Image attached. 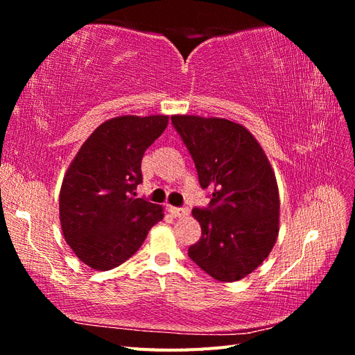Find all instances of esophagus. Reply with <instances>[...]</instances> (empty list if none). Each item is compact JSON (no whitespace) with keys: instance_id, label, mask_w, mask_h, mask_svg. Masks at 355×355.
Returning a JSON list of instances; mask_svg holds the SVG:
<instances>
[{"instance_id":"1","label":"esophagus","mask_w":355,"mask_h":355,"mask_svg":"<svg viewBox=\"0 0 355 355\" xmlns=\"http://www.w3.org/2000/svg\"><path fill=\"white\" fill-rule=\"evenodd\" d=\"M169 212L173 215V216H186V215H189V209L187 207H173V206H171L169 207Z\"/></svg>"}]
</instances>
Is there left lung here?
Listing matches in <instances>:
<instances>
[{"mask_svg": "<svg viewBox=\"0 0 355 355\" xmlns=\"http://www.w3.org/2000/svg\"><path fill=\"white\" fill-rule=\"evenodd\" d=\"M202 189L207 207L192 209L201 238L189 258L216 281L233 282L258 268L279 232V193L273 169L243 125L225 119L172 116Z\"/></svg>", "mask_w": 355, "mask_h": 355, "instance_id": "8db88e82", "label": "left lung"}]
</instances>
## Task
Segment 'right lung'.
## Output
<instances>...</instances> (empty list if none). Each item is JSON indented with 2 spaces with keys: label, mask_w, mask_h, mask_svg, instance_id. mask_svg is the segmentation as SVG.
<instances>
[{
  "label": "right lung",
  "mask_w": 355,
  "mask_h": 355,
  "mask_svg": "<svg viewBox=\"0 0 355 355\" xmlns=\"http://www.w3.org/2000/svg\"><path fill=\"white\" fill-rule=\"evenodd\" d=\"M168 126V116H120L89 135L67 171L59 216L78 258L107 271L139 250L163 209L135 198L141 158Z\"/></svg>",
  "instance_id": "1"
}]
</instances>
